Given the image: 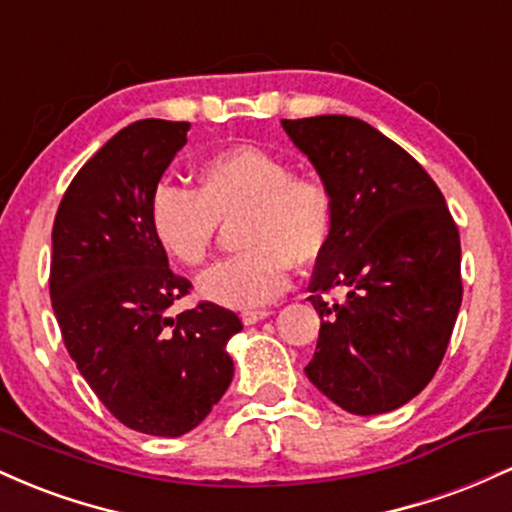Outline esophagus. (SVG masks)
<instances>
[{"label":"esophagus","mask_w":512,"mask_h":512,"mask_svg":"<svg viewBox=\"0 0 512 512\" xmlns=\"http://www.w3.org/2000/svg\"><path fill=\"white\" fill-rule=\"evenodd\" d=\"M272 313L269 310H243V315H240V320L245 322V325H255V322L264 320V317H269Z\"/></svg>","instance_id":"esophagus-1"}]
</instances>
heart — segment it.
I'll return each mask as SVG.
<instances>
[{"label": "heart", "instance_id": "obj_1", "mask_svg": "<svg viewBox=\"0 0 512 512\" xmlns=\"http://www.w3.org/2000/svg\"><path fill=\"white\" fill-rule=\"evenodd\" d=\"M233 228L238 255L197 281L199 296L226 308H257L289 284V267H310L325 255L334 204L325 185L293 175L286 158L260 146H231L204 158L197 190L161 182L149 202L151 231L185 267L207 262L221 221Z\"/></svg>", "mask_w": 512, "mask_h": 512}]
</instances>
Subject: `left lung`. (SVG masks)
I'll return each instance as SVG.
<instances>
[{
  "label": "left lung",
  "instance_id": "left-lung-1",
  "mask_svg": "<svg viewBox=\"0 0 512 512\" xmlns=\"http://www.w3.org/2000/svg\"><path fill=\"white\" fill-rule=\"evenodd\" d=\"M334 204L310 279L320 337L305 375L358 416L385 414L431 383L462 303L460 233L438 185L402 146L346 115L281 120ZM344 288L347 301L321 293Z\"/></svg>",
  "mask_w": 512,
  "mask_h": 512
}]
</instances>
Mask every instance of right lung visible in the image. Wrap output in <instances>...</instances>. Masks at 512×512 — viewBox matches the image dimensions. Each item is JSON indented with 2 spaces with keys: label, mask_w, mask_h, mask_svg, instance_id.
<instances>
[{
  "label": "right lung",
  "mask_w": 512,
  "mask_h": 512,
  "mask_svg": "<svg viewBox=\"0 0 512 512\" xmlns=\"http://www.w3.org/2000/svg\"><path fill=\"white\" fill-rule=\"evenodd\" d=\"M190 122L139 120L86 161L52 226L50 298L64 346L120 424L178 438L202 424L233 380V310L202 301L170 317L192 289L173 274L149 202Z\"/></svg>",
  "instance_id": "obj_1"
}]
</instances>
